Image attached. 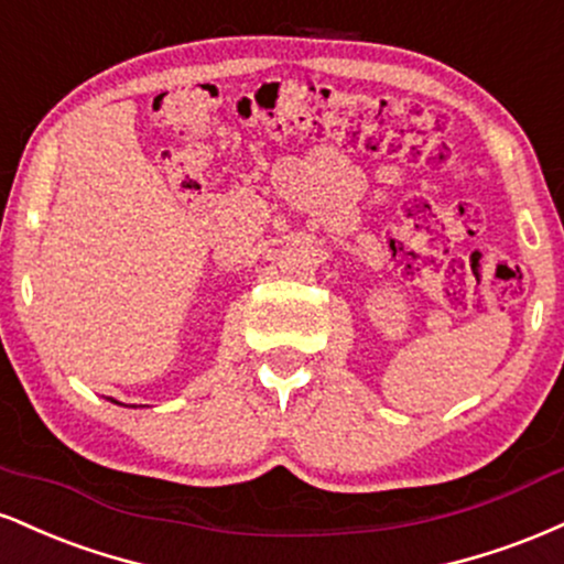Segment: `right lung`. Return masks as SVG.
Here are the masks:
<instances>
[{
    "instance_id": "add662e5",
    "label": "right lung",
    "mask_w": 564,
    "mask_h": 564,
    "mask_svg": "<svg viewBox=\"0 0 564 564\" xmlns=\"http://www.w3.org/2000/svg\"><path fill=\"white\" fill-rule=\"evenodd\" d=\"M116 403H118V401H116Z\"/></svg>"
}]
</instances>
